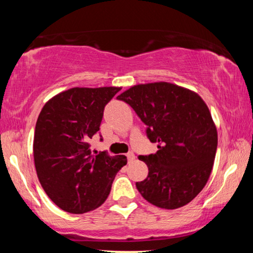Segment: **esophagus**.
Wrapping results in <instances>:
<instances>
[{
  "label": "esophagus",
  "mask_w": 253,
  "mask_h": 253,
  "mask_svg": "<svg viewBox=\"0 0 253 253\" xmlns=\"http://www.w3.org/2000/svg\"><path fill=\"white\" fill-rule=\"evenodd\" d=\"M126 156H127L128 162H132V161L135 160V155H134V154H132V153H128Z\"/></svg>",
  "instance_id": "obj_1"
}]
</instances>
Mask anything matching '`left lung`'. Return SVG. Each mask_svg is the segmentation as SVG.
<instances>
[{
    "mask_svg": "<svg viewBox=\"0 0 253 253\" xmlns=\"http://www.w3.org/2000/svg\"><path fill=\"white\" fill-rule=\"evenodd\" d=\"M117 99L127 102L147 126L158 151L139 156L148 168L137 182L143 198L157 208L174 210L190 203L207 184L217 147V131L198 93L169 83L132 85Z\"/></svg>",
    "mask_w": 253,
    "mask_h": 253,
    "instance_id": "obj_1",
    "label": "left lung"
}]
</instances>
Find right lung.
Returning a JSON list of instances; mask_svg holds the SVG:
<instances>
[{
  "mask_svg": "<svg viewBox=\"0 0 253 253\" xmlns=\"http://www.w3.org/2000/svg\"><path fill=\"white\" fill-rule=\"evenodd\" d=\"M119 87H75L51 98L38 117L33 157L38 178L63 211L83 214L105 202L124 155H92L89 142L99 130L105 106Z\"/></svg>",
  "mask_w": 253,
  "mask_h": 253,
  "instance_id": "add662e5",
  "label": "right lung"
}]
</instances>
